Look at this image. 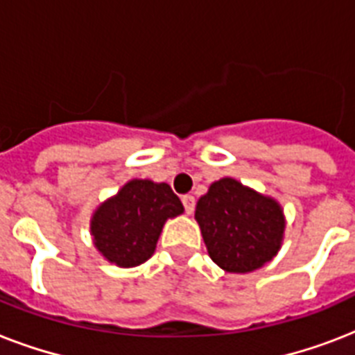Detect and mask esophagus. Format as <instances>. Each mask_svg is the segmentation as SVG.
I'll list each match as a JSON object with an SVG mask.
<instances>
[{
  "label": "esophagus",
  "mask_w": 355,
  "mask_h": 355,
  "mask_svg": "<svg viewBox=\"0 0 355 355\" xmlns=\"http://www.w3.org/2000/svg\"><path fill=\"white\" fill-rule=\"evenodd\" d=\"M182 205H184V208H186V214H188V216H191V214H193V210H195V197H193V195H184Z\"/></svg>",
  "instance_id": "34e87169"
}]
</instances>
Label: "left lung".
<instances>
[{"instance_id":"left-lung-1","label":"left lung","mask_w":355,"mask_h":355,"mask_svg":"<svg viewBox=\"0 0 355 355\" xmlns=\"http://www.w3.org/2000/svg\"><path fill=\"white\" fill-rule=\"evenodd\" d=\"M195 221L210 258L234 275L252 272L269 263L286 234L280 202L232 177L210 184L197 200Z\"/></svg>"}]
</instances>
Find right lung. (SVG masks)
<instances>
[{
	"mask_svg": "<svg viewBox=\"0 0 355 355\" xmlns=\"http://www.w3.org/2000/svg\"><path fill=\"white\" fill-rule=\"evenodd\" d=\"M180 214L184 206L169 184L132 178L94 210L92 241L112 265L138 267L155 254L167 219Z\"/></svg>",
	"mask_w": 355,
	"mask_h": 355,
	"instance_id": "1",
	"label": "right lung"
}]
</instances>
